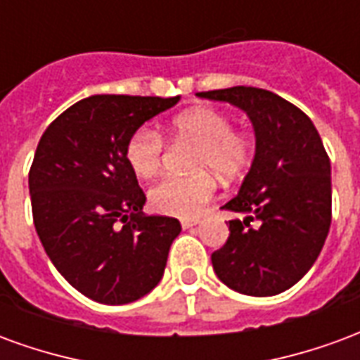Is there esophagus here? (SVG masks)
I'll return each mask as SVG.
<instances>
[{
	"label": "esophagus",
	"mask_w": 360,
	"mask_h": 360,
	"mask_svg": "<svg viewBox=\"0 0 360 360\" xmlns=\"http://www.w3.org/2000/svg\"><path fill=\"white\" fill-rule=\"evenodd\" d=\"M200 221L198 219H181V226H183V229H191V227L198 226Z\"/></svg>",
	"instance_id": "1"
}]
</instances>
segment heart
<instances>
[{
  "mask_svg": "<svg viewBox=\"0 0 360 360\" xmlns=\"http://www.w3.org/2000/svg\"><path fill=\"white\" fill-rule=\"evenodd\" d=\"M172 134L198 142L193 156L195 169H210L221 179H233L249 164L250 146L243 134L235 133L231 119L214 108H193L172 121ZM164 141L150 129H136L125 146L129 167L139 177H152L162 164ZM216 191L208 172L188 177H164L150 188L152 208L165 216L196 218Z\"/></svg>",
  "mask_w": 360,
  "mask_h": 360,
  "instance_id": "obj_1",
  "label": "heart"
}]
</instances>
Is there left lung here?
<instances>
[{
  "label": "left lung",
  "mask_w": 360,
  "mask_h": 360,
  "mask_svg": "<svg viewBox=\"0 0 360 360\" xmlns=\"http://www.w3.org/2000/svg\"><path fill=\"white\" fill-rule=\"evenodd\" d=\"M247 113L255 158L239 193L221 208L229 239L212 255L229 289L250 297L287 291L312 268L332 224V165L316 127L299 108L270 90L231 86L198 92Z\"/></svg>",
  "instance_id": "left-lung-1"
}]
</instances>
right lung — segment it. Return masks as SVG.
<instances>
[{"label": "right lung", "instance_id": "obj_1", "mask_svg": "<svg viewBox=\"0 0 360 360\" xmlns=\"http://www.w3.org/2000/svg\"><path fill=\"white\" fill-rule=\"evenodd\" d=\"M181 96L96 94L51 123L28 173L36 233L51 264L84 297L127 304L164 276L181 224L144 216L146 196L129 167V136Z\"/></svg>", "mask_w": 360, "mask_h": 360}]
</instances>
